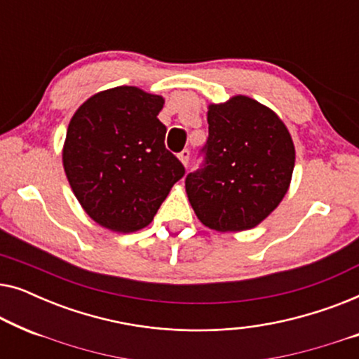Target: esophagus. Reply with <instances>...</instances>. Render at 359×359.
<instances>
[{
	"label": "esophagus",
	"instance_id": "esophagus-1",
	"mask_svg": "<svg viewBox=\"0 0 359 359\" xmlns=\"http://www.w3.org/2000/svg\"><path fill=\"white\" fill-rule=\"evenodd\" d=\"M178 158L181 163H183L184 166H188V161H189V150H183L181 154H178Z\"/></svg>",
	"mask_w": 359,
	"mask_h": 359
}]
</instances>
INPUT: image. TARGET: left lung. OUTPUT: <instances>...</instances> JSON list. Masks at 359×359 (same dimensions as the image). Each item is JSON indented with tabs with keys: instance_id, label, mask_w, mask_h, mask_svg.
Here are the masks:
<instances>
[{
	"instance_id": "obj_1",
	"label": "left lung",
	"mask_w": 359,
	"mask_h": 359,
	"mask_svg": "<svg viewBox=\"0 0 359 359\" xmlns=\"http://www.w3.org/2000/svg\"><path fill=\"white\" fill-rule=\"evenodd\" d=\"M205 166L186 176L194 214L215 232L257 227L291 186L296 149L276 112L237 95L208 106Z\"/></svg>"
}]
</instances>
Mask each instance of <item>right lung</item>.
Segmentation results:
<instances>
[{
    "mask_svg": "<svg viewBox=\"0 0 359 359\" xmlns=\"http://www.w3.org/2000/svg\"><path fill=\"white\" fill-rule=\"evenodd\" d=\"M165 97L137 86L96 93L75 111L62 149L63 170L81 208L111 232L145 229L184 175L165 147Z\"/></svg>",
    "mask_w": 359,
    "mask_h": 359,
    "instance_id": "1",
    "label": "right lung"
}]
</instances>
